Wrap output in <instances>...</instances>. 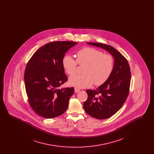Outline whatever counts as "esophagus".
<instances>
[{"instance_id": "1", "label": "esophagus", "mask_w": 154, "mask_h": 154, "mask_svg": "<svg viewBox=\"0 0 154 154\" xmlns=\"http://www.w3.org/2000/svg\"><path fill=\"white\" fill-rule=\"evenodd\" d=\"M74 91H75V92L77 93V92H80V89H79L78 88H74Z\"/></svg>"}]
</instances>
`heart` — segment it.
I'll list each match as a JSON object with an SVG mask.
<instances>
[{
    "instance_id": "1",
    "label": "heart",
    "mask_w": 154,
    "mask_h": 154,
    "mask_svg": "<svg viewBox=\"0 0 154 154\" xmlns=\"http://www.w3.org/2000/svg\"><path fill=\"white\" fill-rule=\"evenodd\" d=\"M76 60L69 55L62 59V65L69 75L75 73L77 64L84 65L83 74L70 77V85L77 88H87L94 82L96 86L102 85L111 75L114 69V59L111 55L92 47H85L76 52Z\"/></svg>"
}]
</instances>
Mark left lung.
I'll list each match as a JSON object with an SVG mask.
<instances>
[{
	"label": "left lung",
	"mask_w": 154,
	"mask_h": 154,
	"mask_svg": "<svg viewBox=\"0 0 154 154\" xmlns=\"http://www.w3.org/2000/svg\"><path fill=\"white\" fill-rule=\"evenodd\" d=\"M109 52L114 58L112 72L105 83L95 90L87 89V100L84 103L85 112L92 117L103 119L112 116L126 101L130 89L131 73L127 59L109 45L87 42Z\"/></svg>",
	"instance_id": "left-lung-1"
}]
</instances>
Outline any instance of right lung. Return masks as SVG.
Wrapping results in <instances>:
<instances>
[{
	"instance_id": "obj_1",
	"label": "right lung",
	"mask_w": 154,
	"mask_h": 154,
	"mask_svg": "<svg viewBox=\"0 0 154 154\" xmlns=\"http://www.w3.org/2000/svg\"><path fill=\"white\" fill-rule=\"evenodd\" d=\"M77 44L52 42L38 49L28 61L24 73L25 89L30 107L38 116L53 118L67 110L74 89L58 88L67 81L62 59Z\"/></svg>"
}]
</instances>
